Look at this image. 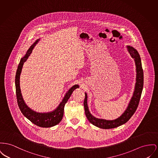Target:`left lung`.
Segmentation results:
<instances>
[{
    "mask_svg": "<svg viewBox=\"0 0 158 158\" xmlns=\"http://www.w3.org/2000/svg\"><path fill=\"white\" fill-rule=\"evenodd\" d=\"M127 48L128 52L130 53V56H131L132 58H134V60L135 61V64L136 67V82L135 84L134 93L130 100V102L128 103V105L125 110L121 114V116L117 119L113 120H107L101 118H97L94 116L89 110L87 101L88 96L86 93H85V97L84 100V106L86 116L88 120L93 125L102 129L114 128L125 123L130 120V118L136 111L137 107L139 106V103L143 88L144 82V75L141 65V58L136 49H135L132 47H131L130 45H127Z\"/></svg>",
    "mask_w": 158,
    "mask_h": 158,
    "instance_id": "8db88e82",
    "label": "left lung"
}]
</instances>
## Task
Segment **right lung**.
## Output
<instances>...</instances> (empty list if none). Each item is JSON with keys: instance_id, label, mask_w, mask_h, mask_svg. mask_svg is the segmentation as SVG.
I'll list each match as a JSON object with an SVG mask.
<instances>
[{"instance_id": "right-lung-1", "label": "right lung", "mask_w": 158, "mask_h": 158, "mask_svg": "<svg viewBox=\"0 0 158 158\" xmlns=\"http://www.w3.org/2000/svg\"><path fill=\"white\" fill-rule=\"evenodd\" d=\"M40 40V38L37 39L35 42L28 48L26 54L20 60L17 73L15 75V88L16 95L17 98V102L19 108L23 115L31 121L35 125L43 128H49L54 127L58 124L63 119L64 114V109L65 103L70 97L74 89L79 88V85L76 84L71 87L65 93L62 101L58 104L56 109L49 112H37L30 109L26 104L23 97L20 88V75L21 73L22 69L24 63L27 61L29 56L32 52L33 49L36 45L38 42Z\"/></svg>"}]
</instances>
